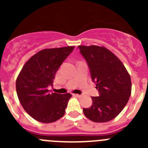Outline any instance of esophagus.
I'll return each mask as SVG.
<instances>
[{"label": "esophagus", "mask_w": 148, "mask_h": 148, "mask_svg": "<svg viewBox=\"0 0 148 148\" xmlns=\"http://www.w3.org/2000/svg\"><path fill=\"white\" fill-rule=\"evenodd\" d=\"M73 96L74 97H82V95L81 94H73Z\"/></svg>", "instance_id": "34e87169"}]
</instances>
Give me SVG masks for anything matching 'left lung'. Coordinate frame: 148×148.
<instances>
[{"instance_id": "8db88e82", "label": "left lung", "mask_w": 148, "mask_h": 148, "mask_svg": "<svg viewBox=\"0 0 148 148\" xmlns=\"http://www.w3.org/2000/svg\"><path fill=\"white\" fill-rule=\"evenodd\" d=\"M88 64L99 96L92 97V105L84 108V115L97 123L115 119L124 108L132 91L131 78L123 63L105 47L78 46Z\"/></svg>"}]
</instances>
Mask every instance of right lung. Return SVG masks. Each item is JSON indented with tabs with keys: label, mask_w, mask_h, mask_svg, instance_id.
Wrapping results in <instances>:
<instances>
[{
	"label": "right lung",
	"mask_w": 148,
	"mask_h": 148,
	"mask_svg": "<svg viewBox=\"0 0 148 148\" xmlns=\"http://www.w3.org/2000/svg\"><path fill=\"white\" fill-rule=\"evenodd\" d=\"M73 49V46L43 49L22 67L16 81V94L24 110L35 120L52 123L64 115L72 95L51 92L48 88Z\"/></svg>",
	"instance_id": "obj_1"
}]
</instances>
